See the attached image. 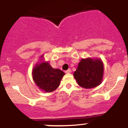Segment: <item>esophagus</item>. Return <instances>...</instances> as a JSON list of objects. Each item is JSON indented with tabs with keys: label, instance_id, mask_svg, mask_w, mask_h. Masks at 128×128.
Instances as JSON below:
<instances>
[{
	"label": "esophagus",
	"instance_id": "esophagus-1",
	"mask_svg": "<svg viewBox=\"0 0 128 128\" xmlns=\"http://www.w3.org/2000/svg\"><path fill=\"white\" fill-rule=\"evenodd\" d=\"M71 72V69H68V70H66V71H65V72L66 73H70V72Z\"/></svg>",
	"mask_w": 128,
	"mask_h": 128
}]
</instances>
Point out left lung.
<instances>
[{
    "label": "left lung",
    "mask_w": 128,
    "mask_h": 128,
    "mask_svg": "<svg viewBox=\"0 0 128 128\" xmlns=\"http://www.w3.org/2000/svg\"><path fill=\"white\" fill-rule=\"evenodd\" d=\"M103 74L104 64L101 59L82 58L74 72V77L80 86L92 88L101 84Z\"/></svg>",
    "instance_id": "left-lung-1"
}]
</instances>
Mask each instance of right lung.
Listing matches in <instances>:
<instances>
[{
  "label": "right lung",
  "instance_id": "1",
  "mask_svg": "<svg viewBox=\"0 0 128 128\" xmlns=\"http://www.w3.org/2000/svg\"><path fill=\"white\" fill-rule=\"evenodd\" d=\"M43 56H42V58ZM64 72L54 69L48 62H41L34 66L32 77L40 89L44 92H52L58 87Z\"/></svg>",
  "mask_w": 128,
  "mask_h": 128
}]
</instances>
